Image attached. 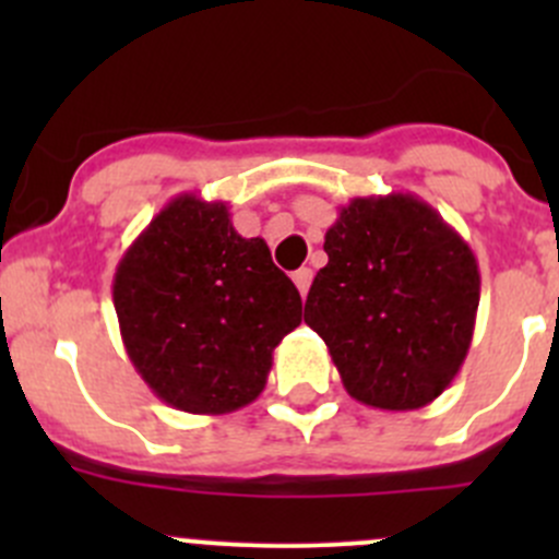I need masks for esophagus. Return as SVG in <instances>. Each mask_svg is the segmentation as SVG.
<instances>
[{"label": "esophagus", "instance_id": "1", "mask_svg": "<svg viewBox=\"0 0 559 559\" xmlns=\"http://www.w3.org/2000/svg\"><path fill=\"white\" fill-rule=\"evenodd\" d=\"M292 278H295V284H297V289H300V295L306 297L308 295V286H311V281H313V270L311 267H300L295 275H292Z\"/></svg>", "mask_w": 559, "mask_h": 559}]
</instances>
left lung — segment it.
<instances>
[{"mask_svg":"<svg viewBox=\"0 0 559 559\" xmlns=\"http://www.w3.org/2000/svg\"><path fill=\"white\" fill-rule=\"evenodd\" d=\"M306 324L354 400L384 411L432 403L473 341L478 262L436 207L414 194L354 197L326 229Z\"/></svg>","mask_w":559,"mask_h":559,"instance_id":"obj_1","label":"left lung"}]
</instances>
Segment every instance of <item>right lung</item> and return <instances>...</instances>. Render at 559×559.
I'll list each match as a JSON object with an SVG mask.
<instances>
[{"instance_id":"1","label":"right lung","mask_w":559,"mask_h":559,"mask_svg":"<svg viewBox=\"0 0 559 559\" xmlns=\"http://www.w3.org/2000/svg\"><path fill=\"white\" fill-rule=\"evenodd\" d=\"M123 348L159 400L229 414L267 384L273 348L302 300L262 238H243L227 202L180 194L127 248L112 278Z\"/></svg>"}]
</instances>
